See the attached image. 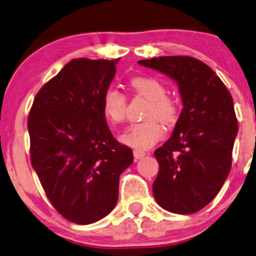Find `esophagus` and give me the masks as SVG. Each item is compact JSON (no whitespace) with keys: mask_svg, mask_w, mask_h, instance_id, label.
Listing matches in <instances>:
<instances>
[{"mask_svg":"<svg viewBox=\"0 0 256 256\" xmlns=\"http://www.w3.org/2000/svg\"><path fill=\"white\" fill-rule=\"evenodd\" d=\"M144 155H146V152L138 150V149H134V156L136 160H138V158H142Z\"/></svg>","mask_w":256,"mask_h":256,"instance_id":"34e87169","label":"esophagus"}]
</instances>
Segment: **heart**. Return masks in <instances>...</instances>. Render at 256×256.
I'll return each mask as SVG.
<instances>
[{
    "mask_svg": "<svg viewBox=\"0 0 256 256\" xmlns=\"http://www.w3.org/2000/svg\"><path fill=\"white\" fill-rule=\"evenodd\" d=\"M130 86L137 95L148 100L149 104L144 112L146 122L134 124L120 136L125 144L144 150L150 148L164 136V130L157 120L164 125H172L177 122L179 106L177 100L167 95L165 84L150 76H138L130 80ZM128 100L119 90L110 88L102 98V112L110 124H122L125 120Z\"/></svg>",
    "mask_w": 256,
    "mask_h": 256,
    "instance_id": "obj_1",
    "label": "heart"
}]
</instances>
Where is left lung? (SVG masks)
I'll use <instances>...</instances> for the list:
<instances>
[{
	"label": "left lung",
	"instance_id": "8db88e82",
	"mask_svg": "<svg viewBox=\"0 0 256 256\" xmlns=\"http://www.w3.org/2000/svg\"><path fill=\"white\" fill-rule=\"evenodd\" d=\"M138 64L174 79L183 100L172 136L154 152L160 167L154 198L168 212H198L216 198L231 170L238 130L231 94L195 58L158 56Z\"/></svg>",
	"mask_w": 256,
	"mask_h": 256
}]
</instances>
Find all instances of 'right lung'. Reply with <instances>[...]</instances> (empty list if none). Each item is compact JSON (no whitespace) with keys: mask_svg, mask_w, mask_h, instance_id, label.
Here are the masks:
<instances>
[{"mask_svg":"<svg viewBox=\"0 0 256 256\" xmlns=\"http://www.w3.org/2000/svg\"><path fill=\"white\" fill-rule=\"evenodd\" d=\"M118 61L73 58L40 88L28 114L32 167L55 210L76 224L112 212L120 174L134 162L102 112Z\"/></svg>","mask_w":256,"mask_h":256,"instance_id":"add662e5","label":"right lung"}]
</instances>
